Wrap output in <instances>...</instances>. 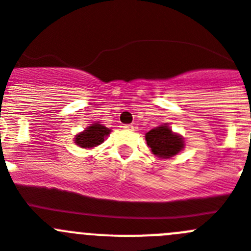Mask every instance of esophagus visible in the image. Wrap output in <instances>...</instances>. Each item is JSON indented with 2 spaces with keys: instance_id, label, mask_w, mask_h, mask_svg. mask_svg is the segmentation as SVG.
<instances>
[{
  "instance_id": "1",
  "label": "esophagus",
  "mask_w": 251,
  "mask_h": 251,
  "mask_svg": "<svg viewBox=\"0 0 251 251\" xmlns=\"http://www.w3.org/2000/svg\"><path fill=\"white\" fill-rule=\"evenodd\" d=\"M123 128L126 130H134V126H133V124H126Z\"/></svg>"
}]
</instances>
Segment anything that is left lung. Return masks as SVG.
<instances>
[{
	"label": "left lung",
	"mask_w": 251,
	"mask_h": 251,
	"mask_svg": "<svg viewBox=\"0 0 251 251\" xmlns=\"http://www.w3.org/2000/svg\"><path fill=\"white\" fill-rule=\"evenodd\" d=\"M146 141L151 153L162 159L174 157L184 148V138L174 133L167 124L149 130Z\"/></svg>",
	"instance_id": "obj_1"
}]
</instances>
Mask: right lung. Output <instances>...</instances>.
Listing matches in <instances>:
<instances>
[{
  "label": "right lung",
  "instance_id": "add662e5",
  "mask_svg": "<svg viewBox=\"0 0 251 251\" xmlns=\"http://www.w3.org/2000/svg\"><path fill=\"white\" fill-rule=\"evenodd\" d=\"M110 133L109 128L100 123L88 126L82 133L75 135V143L80 148H94L104 142L105 137Z\"/></svg>",
  "mask_w": 251,
  "mask_h": 251
}]
</instances>
